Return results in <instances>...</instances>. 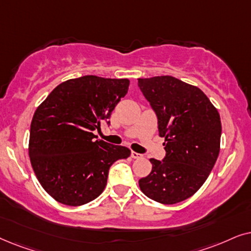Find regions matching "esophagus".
I'll use <instances>...</instances> for the list:
<instances>
[{"label":"esophagus","mask_w":251,"mask_h":251,"mask_svg":"<svg viewBox=\"0 0 251 251\" xmlns=\"http://www.w3.org/2000/svg\"><path fill=\"white\" fill-rule=\"evenodd\" d=\"M131 156H132V158H142V155L141 153H139V152H135V151H132L131 152Z\"/></svg>","instance_id":"34e87169"}]
</instances>
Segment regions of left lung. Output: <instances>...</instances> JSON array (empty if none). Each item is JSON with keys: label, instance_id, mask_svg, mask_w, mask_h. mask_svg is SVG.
I'll list each match as a JSON object with an SVG mask.
<instances>
[{"label": "left lung", "instance_id": "obj_1", "mask_svg": "<svg viewBox=\"0 0 251 251\" xmlns=\"http://www.w3.org/2000/svg\"><path fill=\"white\" fill-rule=\"evenodd\" d=\"M156 113L165 157L150 158L151 172L139 180L146 196L163 204L190 198L208 178L219 155V113L198 87L171 75L138 79Z\"/></svg>", "mask_w": 251, "mask_h": 251}]
</instances>
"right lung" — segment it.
<instances>
[{
  "mask_svg": "<svg viewBox=\"0 0 251 251\" xmlns=\"http://www.w3.org/2000/svg\"><path fill=\"white\" fill-rule=\"evenodd\" d=\"M128 79L83 75L56 87L36 109L28 152L43 189L66 205H82L104 190L109 169L131 150L95 140L127 93Z\"/></svg>",
  "mask_w": 251,
  "mask_h": 251,
  "instance_id": "1",
  "label": "right lung"
}]
</instances>
